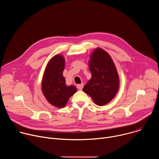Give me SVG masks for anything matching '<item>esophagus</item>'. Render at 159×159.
Listing matches in <instances>:
<instances>
[{
	"label": "esophagus",
	"instance_id": "34e87169",
	"mask_svg": "<svg viewBox=\"0 0 159 159\" xmlns=\"http://www.w3.org/2000/svg\"><path fill=\"white\" fill-rule=\"evenodd\" d=\"M83 87H84V84H83V83H82V84H77V88L78 89H79V90H82V88H83Z\"/></svg>",
	"mask_w": 159,
	"mask_h": 159
}]
</instances>
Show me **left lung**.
Instances as JSON below:
<instances>
[{
    "label": "left lung",
    "mask_w": 159,
    "mask_h": 159,
    "mask_svg": "<svg viewBox=\"0 0 159 159\" xmlns=\"http://www.w3.org/2000/svg\"><path fill=\"white\" fill-rule=\"evenodd\" d=\"M89 70L92 77L84 87L83 91L97 105H105L115 98L119 89L116 66L107 52L97 48L90 57Z\"/></svg>",
    "instance_id": "obj_1"
}]
</instances>
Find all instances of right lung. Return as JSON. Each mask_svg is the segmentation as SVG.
<instances>
[{
    "mask_svg": "<svg viewBox=\"0 0 159 159\" xmlns=\"http://www.w3.org/2000/svg\"><path fill=\"white\" fill-rule=\"evenodd\" d=\"M64 66V58L60 55H55L48 62L42 80L44 96L52 105L57 107H64L77 91L74 85H66L63 76Z\"/></svg>",
    "mask_w": 159,
    "mask_h": 159,
    "instance_id": "add662e5",
    "label": "right lung"
}]
</instances>
